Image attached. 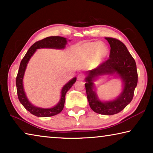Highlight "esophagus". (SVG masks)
<instances>
[{"instance_id": "1", "label": "esophagus", "mask_w": 153, "mask_h": 153, "mask_svg": "<svg viewBox=\"0 0 153 153\" xmlns=\"http://www.w3.org/2000/svg\"><path fill=\"white\" fill-rule=\"evenodd\" d=\"M84 77H85L84 74H80L78 75V77H77V78H78L79 80H84Z\"/></svg>"}]
</instances>
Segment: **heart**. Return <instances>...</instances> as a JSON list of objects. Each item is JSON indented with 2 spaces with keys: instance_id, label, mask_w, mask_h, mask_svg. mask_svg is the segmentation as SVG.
<instances>
[{
  "instance_id": "heart-1",
  "label": "heart",
  "mask_w": 153,
  "mask_h": 153,
  "mask_svg": "<svg viewBox=\"0 0 153 153\" xmlns=\"http://www.w3.org/2000/svg\"><path fill=\"white\" fill-rule=\"evenodd\" d=\"M82 50L84 55L91 56V61L94 65L101 63L108 55V47L102 42H86L83 45Z\"/></svg>"
}]
</instances>
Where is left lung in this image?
I'll use <instances>...</instances> for the list:
<instances>
[{
  "label": "left lung",
  "instance_id": "8db88e82",
  "mask_svg": "<svg viewBox=\"0 0 153 153\" xmlns=\"http://www.w3.org/2000/svg\"><path fill=\"white\" fill-rule=\"evenodd\" d=\"M111 46L109 59L97 68L86 71L85 87L90 108L98 114L111 115L122 111L130 103L138 83L136 64L128 48L120 40L105 38ZM114 75L123 83V91L113 100L101 101L95 91L94 82L100 76Z\"/></svg>",
  "mask_w": 153,
  "mask_h": 153
}]
</instances>
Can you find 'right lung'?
Returning a JSON list of instances; mask_svg holds the SVG:
<instances>
[{
  "mask_svg": "<svg viewBox=\"0 0 153 153\" xmlns=\"http://www.w3.org/2000/svg\"><path fill=\"white\" fill-rule=\"evenodd\" d=\"M69 41H70L69 40ZM67 44V40L65 38L61 36H50L44 39L38 41L29 48V50L25 54L24 57L21 61L19 69L16 77V86L18 98L20 102L32 115L40 117H51L60 113L63 109L65 100V94L71 88L74 84L76 82V77H75L64 85L62 88L61 92V98L59 102L56 105L51 108H42L38 107L32 105L30 102L25 94L23 79H24L25 69L30 59L33 56L37 49L40 48H53V49H64Z\"/></svg>",
  "mask_w": 153,
  "mask_h": 153,
  "instance_id": "add662e5",
  "label": "right lung"
}]
</instances>
